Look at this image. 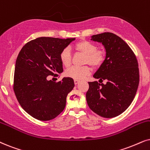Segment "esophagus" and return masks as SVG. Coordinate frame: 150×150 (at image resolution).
<instances>
[{
    "label": "esophagus",
    "mask_w": 150,
    "mask_h": 150,
    "mask_svg": "<svg viewBox=\"0 0 150 150\" xmlns=\"http://www.w3.org/2000/svg\"><path fill=\"white\" fill-rule=\"evenodd\" d=\"M79 82V80H78V79H74V83H75V84H77Z\"/></svg>",
    "instance_id": "esophagus-1"
}]
</instances>
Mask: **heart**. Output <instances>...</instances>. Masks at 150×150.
Instances as JSON below:
<instances>
[{
  "label": "heart",
  "instance_id": "1",
  "mask_svg": "<svg viewBox=\"0 0 150 150\" xmlns=\"http://www.w3.org/2000/svg\"><path fill=\"white\" fill-rule=\"evenodd\" d=\"M75 48L77 51L86 54L84 63L88 64L93 67L96 68L101 66L106 59L105 51L98 49L95 43L84 40L77 42L75 45ZM60 61L65 67H69L71 64V53L69 48H65L59 54ZM91 69L88 66H73L66 71V75L74 79H83L90 75Z\"/></svg>",
  "mask_w": 150,
  "mask_h": 150
}]
</instances>
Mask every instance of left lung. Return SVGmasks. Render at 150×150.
Wrapping results in <instances>:
<instances>
[{
  "label": "left lung",
  "instance_id": "left-lung-1",
  "mask_svg": "<svg viewBox=\"0 0 150 150\" xmlns=\"http://www.w3.org/2000/svg\"><path fill=\"white\" fill-rule=\"evenodd\" d=\"M92 40L101 42L106 49V59L88 82L86 98L89 108L104 117H113L129 107L139 84V69L136 57L127 43L111 33L93 35Z\"/></svg>",
  "mask_w": 150,
  "mask_h": 150
}]
</instances>
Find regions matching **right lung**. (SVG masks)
<instances>
[{
    "instance_id": "obj_1",
    "label": "right lung",
    "mask_w": 150,
    "mask_h": 150,
    "mask_svg": "<svg viewBox=\"0 0 150 150\" xmlns=\"http://www.w3.org/2000/svg\"><path fill=\"white\" fill-rule=\"evenodd\" d=\"M74 40L75 38H37L26 43L17 57L14 93L23 109L37 120H52L66 107L67 95L75 86L73 78L64 77L54 82L47 77L63 71L59 54Z\"/></svg>"
}]
</instances>
